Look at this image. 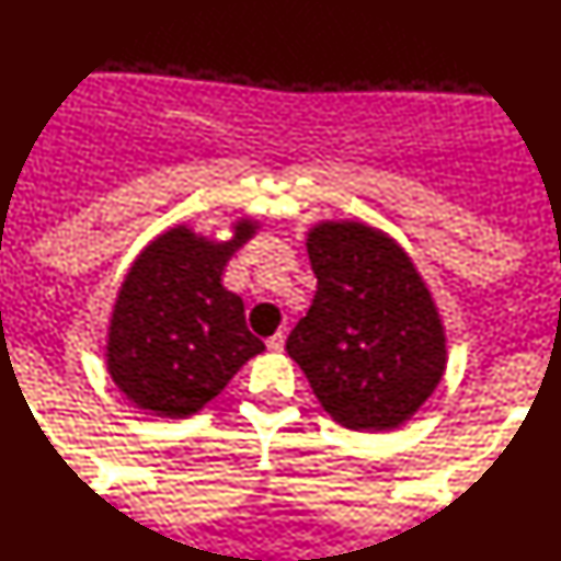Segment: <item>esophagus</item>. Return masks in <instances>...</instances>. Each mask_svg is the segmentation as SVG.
I'll list each match as a JSON object with an SVG mask.
<instances>
[{
	"instance_id": "1",
	"label": "esophagus",
	"mask_w": 561,
	"mask_h": 561,
	"mask_svg": "<svg viewBox=\"0 0 561 561\" xmlns=\"http://www.w3.org/2000/svg\"><path fill=\"white\" fill-rule=\"evenodd\" d=\"M266 346H268V350H272V352H282V350H285V333L276 331L274 336H268Z\"/></svg>"
}]
</instances>
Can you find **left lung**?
I'll list each match as a JSON object with an SVG mask.
<instances>
[{
	"instance_id": "1",
	"label": "left lung",
	"mask_w": 561,
	"mask_h": 561,
	"mask_svg": "<svg viewBox=\"0 0 561 561\" xmlns=\"http://www.w3.org/2000/svg\"><path fill=\"white\" fill-rule=\"evenodd\" d=\"M308 256L313 305L287 352L323 409L350 430H391L427 401L445 370L435 305L407 253L357 222L321 225Z\"/></svg>"
}]
</instances>
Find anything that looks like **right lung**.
<instances>
[{"instance_id": "right-lung-1", "label": "right lung", "mask_w": 561, "mask_h": 561, "mask_svg": "<svg viewBox=\"0 0 561 561\" xmlns=\"http://www.w3.org/2000/svg\"><path fill=\"white\" fill-rule=\"evenodd\" d=\"M251 232L240 222L230 243H207L175 228L134 261L113 310L108 370L139 409L196 414L266 350L248 331L243 300L222 287L228 259Z\"/></svg>"}]
</instances>
